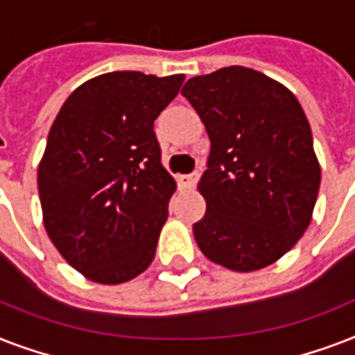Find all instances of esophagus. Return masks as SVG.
I'll return each instance as SVG.
<instances>
[{
    "label": "esophagus",
    "instance_id": "1",
    "mask_svg": "<svg viewBox=\"0 0 355 355\" xmlns=\"http://www.w3.org/2000/svg\"><path fill=\"white\" fill-rule=\"evenodd\" d=\"M197 180H199V175L197 173H191V175H184V177L178 178V182L182 184L184 188L193 189L197 186Z\"/></svg>",
    "mask_w": 355,
    "mask_h": 355
}]
</instances>
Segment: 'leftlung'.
<instances>
[{
	"label": "left lung",
	"instance_id": "1",
	"mask_svg": "<svg viewBox=\"0 0 355 355\" xmlns=\"http://www.w3.org/2000/svg\"><path fill=\"white\" fill-rule=\"evenodd\" d=\"M180 94L211 144L195 241L210 261L237 272L275 263L308 230L319 195L320 166L300 103L243 66L193 77Z\"/></svg>",
	"mask_w": 355,
	"mask_h": 355
}]
</instances>
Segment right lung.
<instances>
[{"instance_id":"right-lung-1","label":"right lung","mask_w":355,"mask_h":355,"mask_svg":"<svg viewBox=\"0 0 355 355\" xmlns=\"http://www.w3.org/2000/svg\"><path fill=\"white\" fill-rule=\"evenodd\" d=\"M182 83V73H103L71 92L53 121L38 166L44 227L88 280L123 284L155 259L177 182L153 125Z\"/></svg>"}]
</instances>
